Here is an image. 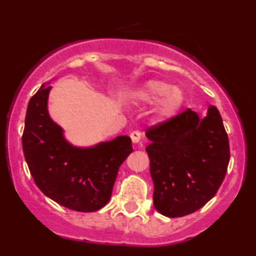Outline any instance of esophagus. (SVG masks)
Instances as JSON below:
<instances>
[{
	"instance_id": "obj_1",
	"label": "esophagus",
	"mask_w": 256,
	"mask_h": 256,
	"mask_svg": "<svg viewBox=\"0 0 256 256\" xmlns=\"http://www.w3.org/2000/svg\"><path fill=\"white\" fill-rule=\"evenodd\" d=\"M140 136H142V134H140V131H134V132H131L130 137H131V140H132V143H134V144H136V143L140 142Z\"/></svg>"
}]
</instances>
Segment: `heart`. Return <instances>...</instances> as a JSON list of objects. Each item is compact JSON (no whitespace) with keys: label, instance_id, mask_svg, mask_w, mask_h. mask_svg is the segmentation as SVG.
I'll return each mask as SVG.
<instances>
[{"label":"heart","instance_id":"b5f03b06","mask_svg":"<svg viewBox=\"0 0 256 256\" xmlns=\"http://www.w3.org/2000/svg\"><path fill=\"white\" fill-rule=\"evenodd\" d=\"M138 101L143 104H158V116L160 120H168L176 116L184 104V94L178 88L161 80H149L134 92Z\"/></svg>","mask_w":256,"mask_h":256}]
</instances>
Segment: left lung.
<instances>
[{"instance_id":"obj_1","label":"left lung","mask_w":256,"mask_h":256,"mask_svg":"<svg viewBox=\"0 0 256 256\" xmlns=\"http://www.w3.org/2000/svg\"><path fill=\"white\" fill-rule=\"evenodd\" d=\"M154 183V207L168 218L196 212L216 195L230 161L222 119L214 106L207 116L188 108L146 132Z\"/></svg>"}]
</instances>
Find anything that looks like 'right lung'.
I'll list each match as a JSON object with an SVG mask.
<instances>
[{"mask_svg":"<svg viewBox=\"0 0 256 256\" xmlns=\"http://www.w3.org/2000/svg\"><path fill=\"white\" fill-rule=\"evenodd\" d=\"M50 89L42 85L28 102L22 134L25 160L44 195L72 210L95 212L110 201L119 167L134 152L131 138L119 136L90 148L72 146L48 113Z\"/></svg>","mask_w":256,"mask_h":256,"instance_id":"1","label":"right lung"}]
</instances>
